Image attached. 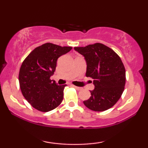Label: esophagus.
<instances>
[{"label": "esophagus", "instance_id": "34e87169", "mask_svg": "<svg viewBox=\"0 0 148 148\" xmlns=\"http://www.w3.org/2000/svg\"><path fill=\"white\" fill-rule=\"evenodd\" d=\"M72 86L74 88H76L77 90H82V88H81V87H77V86Z\"/></svg>", "mask_w": 148, "mask_h": 148}]
</instances>
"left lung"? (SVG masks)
I'll return each instance as SVG.
<instances>
[{
  "instance_id": "obj_1",
  "label": "left lung",
  "mask_w": 148,
  "mask_h": 148,
  "mask_svg": "<svg viewBox=\"0 0 148 148\" xmlns=\"http://www.w3.org/2000/svg\"><path fill=\"white\" fill-rule=\"evenodd\" d=\"M84 57L86 76L93 79L95 89L84 105L94 111H104L114 106L125 89V69L121 59L113 49L101 43L74 47Z\"/></svg>"
}]
</instances>
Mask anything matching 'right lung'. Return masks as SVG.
Here are the masks:
<instances>
[{
	"mask_svg": "<svg viewBox=\"0 0 148 148\" xmlns=\"http://www.w3.org/2000/svg\"><path fill=\"white\" fill-rule=\"evenodd\" d=\"M72 49L46 43L34 49L23 62L18 74L20 88L35 109L48 112L62 102L67 85L58 86L50 78L56 70L58 58Z\"/></svg>",
	"mask_w": 148,
	"mask_h": 148,
	"instance_id": "1",
	"label": "right lung"
}]
</instances>
